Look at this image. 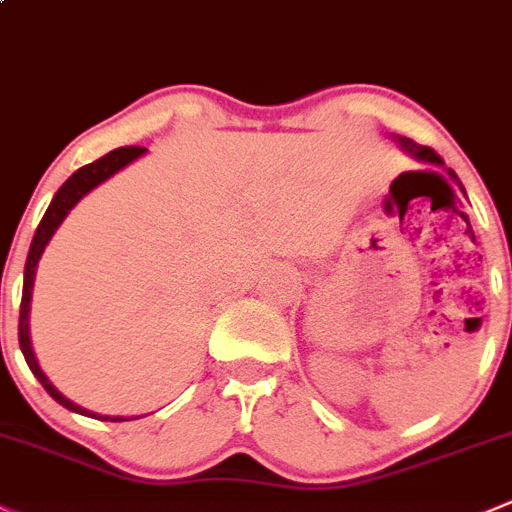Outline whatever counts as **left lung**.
Instances as JSON below:
<instances>
[{
  "label": "left lung",
  "mask_w": 512,
  "mask_h": 512,
  "mask_svg": "<svg viewBox=\"0 0 512 512\" xmlns=\"http://www.w3.org/2000/svg\"><path fill=\"white\" fill-rule=\"evenodd\" d=\"M393 140L398 142V145L403 147V150L408 152V155H413L415 160H420V162H428V165H438V167H443V165H445V162L440 160V155H438V152H433V150H430V147L415 145V142H413V140H408V137H398V135H395ZM448 175H453V177H455V172H453V170H448ZM460 190H463V185H460Z\"/></svg>",
  "instance_id": "8db88e82"
}]
</instances>
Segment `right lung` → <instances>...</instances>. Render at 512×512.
<instances>
[{"mask_svg":"<svg viewBox=\"0 0 512 512\" xmlns=\"http://www.w3.org/2000/svg\"><path fill=\"white\" fill-rule=\"evenodd\" d=\"M145 152H147L145 147H119V150H112L109 155L99 157L97 162H89V165L79 167V170L74 172V175L69 177L62 187H59L57 195H54L52 202H49L47 212H44L42 222H39L37 232H34L32 245H29L27 265H24L22 305H19V347H22V355H24V360H27L29 370H32L34 377L42 382V388L47 390V393L52 395V398L57 400L62 408L72 410V413H79V415H87V418L112 420V423H124V420H137V418H119V415L114 418V415L92 413V410L82 408V405H77V403H72L69 398H64V395L54 388L52 380L44 375L42 367H39V362H37V355H34V350H32V337H29V302H32L34 275H37L39 257H42L44 247L49 245V240H52L54 232L59 230V225L64 222V217L69 215V210H72V207L77 205L84 195H89L94 187H99L102 182H107L109 177L117 175L119 170H124L127 165H132V162H135L137 157L145 155Z\"/></svg>","mask_w":512,"mask_h":512,"instance_id":"obj_1","label":"right lung"}]
</instances>
